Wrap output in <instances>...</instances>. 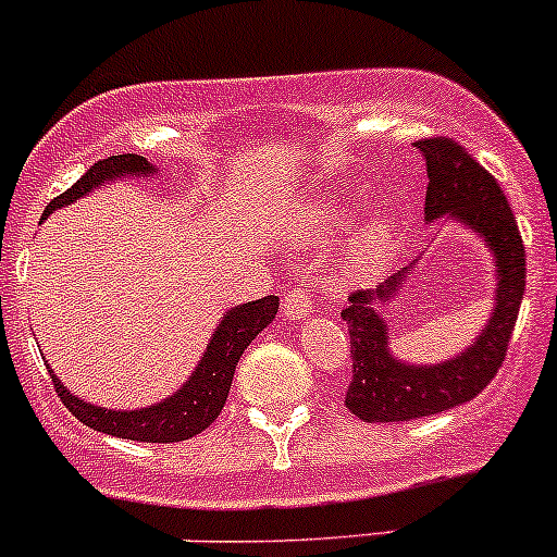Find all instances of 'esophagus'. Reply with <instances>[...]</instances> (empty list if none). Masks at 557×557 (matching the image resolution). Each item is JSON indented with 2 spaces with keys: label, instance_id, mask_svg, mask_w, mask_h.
Segmentation results:
<instances>
[{
  "label": "esophagus",
  "instance_id": "1",
  "mask_svg": "<svg viewBox=\"0 0 557 557\" xmlns=\"http://www.w3.org/2000/svg\"><path fill=\"white\" fill-rule=\"evenodd\" d=\"M312 305H314V299H312L310 294H307V288H294L283 299V314L288 320L307 318V314L312 312Z\"/></svg>",
  "mask_w": 557,
  "mask_h": 557
}]
</instances>
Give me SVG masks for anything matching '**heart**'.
<instances>
[{"label": "heart", "mask_w": 557, "mask_h": 557, "mask_svg": "<svg viewBox=\"0 0 557 557\" xmlns=\"http://www.w3.org/2000/svg\"><path fill=\"white\" fill-rule=\"evenodd\" d=\"M352 212L347 207L336 205V201H314L305 207L299 215V239L305 245H325L336 243L350 232ZM398 247V221L396 215L385 212V215L372 218L367 226L361 228L356 239H352L350 250H347V269L350 272H369V269L380 267L387 258L396 252Z\"/></svg>", "instance_id": "1"}]
</instances>
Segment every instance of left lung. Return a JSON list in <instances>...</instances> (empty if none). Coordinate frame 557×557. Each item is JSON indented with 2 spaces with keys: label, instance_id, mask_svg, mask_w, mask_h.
<instances>
[{
  "label": "left lung",
  "instance_id": "1",
  "mask_svg": "<svg viewBox=\"0 0 557 557\" xmlns=\"http://www.w3.org/2000/svg\"><path fill=\"white\" fill-rule=\"evenodd\" d=\"M425 159V223L447 218L476 234L491 252L496 288L491 318L474 342L436 363H412L391 350V320L385 305L398 299L420 258L398 269L377 288L358 290L342 310L350 331L352 380L347 409L363 423H404L440 414L471 401L496 377L518 323L525 294V247L507 196L491 172L482 170L458 143L445 137L414 143Z\"/></svg>",
  "mask_w": 557,
  "mask_h": 557
}]
</instances>
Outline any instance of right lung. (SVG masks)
Returning a JSON list of instances; mask_svg holds the SVG:
<instances>
[{"instance_id":"obj_1","label":"right lung","mask_w":557,"mask_h":557,"mask_svg":"<svg viewBox=\"0 0 557 557\" xmlns=\"http://www.w3.org/2000/svg\"><path fill=\"white\" fill-rule=\"evenodd\" d=\"M153 174H161V170L150 164L148 159H143V156H110V159L94 164L59 199L50 201L42 212V221L50 212L86 199L88 194H94L102 185L117 183V180H148ZM277 310V296H263V299L247 301V305H237L223 312L215 331H212L210 342H207L205 356L199 358V363L188 374V380L172 396L161 398V401L150 404V407H97V404L86 401V398H77L75 393L66 391V385L48 367L50 380H53L55 393L66 404V409L81 423H86L88 429L117 436V440L161 442V445L190 440V436L201 434V431L215 423V418L221 414L223 404L228 398V387H232L234 369H237L239 358H243L247 345L272 323Z\"/></svg>"}]
</instances>
